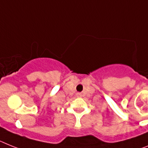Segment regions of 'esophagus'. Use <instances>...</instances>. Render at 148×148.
<instances>
[{
  "mask_svg": "<svg viewBox=\"0 0 148 148\" xmlns=\"http://www.w3.org/2000/svg\"><path fill=\"white\" fill-rule=\"evenodd\" d=\"M77 97H80V96H81V94H80V92L77 93Z\"/></svg>",
  "mask_w": 148,
  "mask_h": 148,
  "instance_id": "esophagus-1",
  "label": "esophagus"
}]
</instances>
